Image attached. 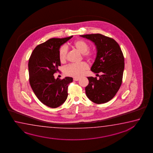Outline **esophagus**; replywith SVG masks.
<instances>
[{
	"label": "esophagus",
	"instance_id": "1",
	"mask_svg": "<svg viewBox=\"0 0 153 153\" xmlns=\"http://www.w3.org/2000/svg\"><path fill=\"white\" fill-rule=\"evenodd\" d=\"M79 80V78H73V80L74 81H78Z\"/></svg>",
	"mask_w": 153,
	"mask_h": 153
}]
</instances>
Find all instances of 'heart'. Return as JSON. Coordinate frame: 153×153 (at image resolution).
<instances>
[{"instance_id": "obj_1", "label": "heart", "mask_w": 153, "mask_h": 153, "mask_svg": "<svg viewBox=\"0 0 153 153\" xmlns=\"http://www.w3.org/2000/svg\"><path fill=\"white\" fill-rule=\"evenodd\" d=\"M73 47L83 54L84 57L91 58L93 56V53L89 50V46L86 42L81 39L76 40L72 43ZM68 55V48L66 45L61 46L59 52L60 61L62 63L66 62ZM88 68V65L85 62L79 64H71L66 67L64 69L65 74L74 78H80L85 74Z\"/></svg>"}]
</instances>
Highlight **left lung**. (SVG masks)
Returning a JSON list of instances; mask_svg holds the SVG:
<instances>
[{"label":"left lung","instance_id":"8db88e82","mask_svg":"<svg viewBox=\"0 0 153 153\" xmlns=\"http://www.w3.org/2000/svg\"><path fill=\"white\" fill-rule=\"evenodd\" d=\"M94 43L97 56L91 70L99 73V79L88 77L86 94L92 102L101 104L112 99L121 85L125 67L124 56L115 40L101 34L81 35Z\"/></svg>","mask_w":153,"mask_h":153}]
</instances>
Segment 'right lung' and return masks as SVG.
Returning a JSON list of instances; mask_svg holds the SVG:
<instances>
[{
	"label": "right lung",
	"mask_w": 153,
	"mask_h": 153,
	"mask_svg": "<svg viewBox=\"0 0 153 153\" xmlns=\"http://www.w3.org/2000/svg\"><path fill=\"white\" fill-rule=\"evenodd\" d=\"M73 36L51 38L36 46L28 61L29 81L36 97L45 105L55 108L62 105L68 96L71 77L56 79L53 74L61 65L59 52L61 45Z\"/></svg>",
	"instance_id": "1"
}]
</instances>
